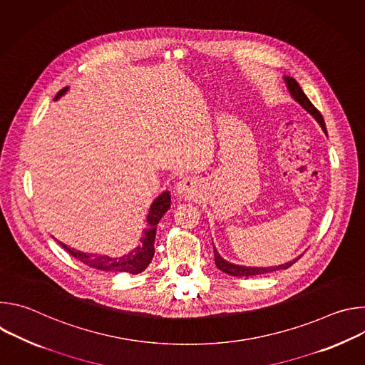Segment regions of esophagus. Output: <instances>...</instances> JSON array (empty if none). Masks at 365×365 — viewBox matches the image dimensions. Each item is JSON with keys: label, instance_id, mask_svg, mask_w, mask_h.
<instances>
[{"label": "esophagus", "instance_id": "34e87169", "mask_svg": "<svg viewBox=\"0 0 365 365\" xmlns=\"http://www.w3.org/2000/svg\"><path fill=\"white\" fill-rule=\"evenodd\" d=\"M196 190V180H193L192 178H183L178 185H176V193L179 196H185L189 197L195 193Z\"/></svg>", "mask_w": 365, "mask_h": 365}]
</instances>
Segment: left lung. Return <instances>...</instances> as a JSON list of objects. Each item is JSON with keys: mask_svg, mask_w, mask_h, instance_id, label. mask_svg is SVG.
<instances>
[{"mask_svg": "<svg viewBox=\"0 0 365 365\" xmlns=\"http://www.w3.org/2000/svg\"><path fill=\"white\" fill-rule=\"evenodd\" d=\"M284 79H286V83H287V88L292 93V96L300 103V106L307 113H310L312 115L317 118V121L321 124V127L327 133V127H325V121H324L322 114L319 113V110L314 106V103L309 101V98L302 91L300 85L290 76H286ZM214 255H215V264L221 272H224L227 274H231V276H238V277H248V276L272 273V272H276V270H286V269H289L290 266H293L296 263V259H293V262H290V263H286V264H282V266H277V267H269V269H266V267H244V266H237V264H231V263L225 262V259L218 254V251L215 248H214Z\"/></svg>", "mask_w": 365, "mask_h": 365, "instance_id": "left-lung-1", "label": "left lung"}]
</instances>
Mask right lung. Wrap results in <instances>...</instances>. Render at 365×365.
Here are the masks:
<instances>
[{
  "mask_svg": "<svg viewBox=\"0 0 365 365\" xmlns=\"http://www.w3.org/2000/svg\"><path fill=\"white\" fill-rule=\"evenodd\" d=\"M68 88L58 92L55 99L62 96ZM170 207V193L166 190L158 199H155L150 207V212L147 215L148 227L144 231V237L140 240V245L135 247L131 252L123 257H108L101 254H86L73 248H69L63 242H59L72 257L79 259L81 263L96 269V270H106V272H115V273H131L138 274L150 264L151 258L154 255V238H155V228H158L159 221L162 217L169 211Z\"/></svg>",
  "mask_w": 365,
  "mask_h": 365,
  "instance_id": "obj_1",
  "label": "right lung"
}]
</instances>
